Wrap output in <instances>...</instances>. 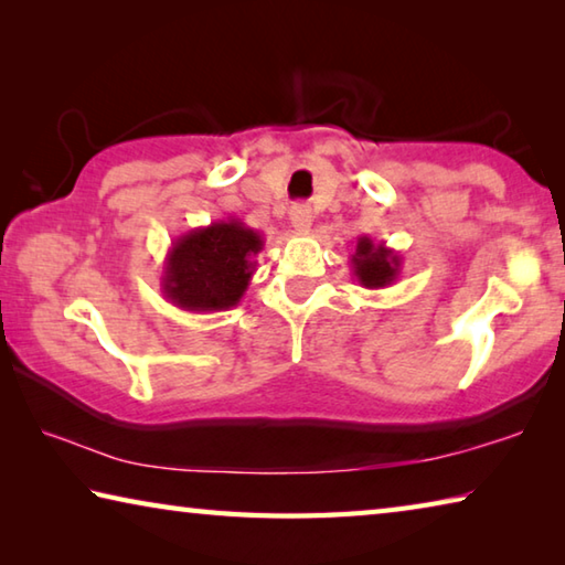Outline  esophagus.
<instances>
[{
	"mask_svg": "<svg viewBox=\"0 0 565 565\" xmlns=\"http://www.w3.org/2000/svg\"><path fill=\"white\" fill-rule=\"evenodd\" d=\"M311 222H313V216H311V209L309 206L299 204V206L291 209V226L296 228V234H309L311 232Z\"/></svg>",
	"mask_w": 565,
	"mask_h": 565,
	"instance_id": "34e87169",
	"label": "esophagus"
}]
</instances>
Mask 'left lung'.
Masks as SVG:
<instances>
[{"label":"left lung","mask_w":565,"mask_h":565,"mask_svg":"<svg viewBox=\"0 0 565 565\" xmlns=\"http://www.w3.org/2000/svg\"><path fill=\"white\" fill-rule=\"evenodd\" d=\"M351 269L363 289H384L401 274V256L386 244H376L374 238L359 236L356 252L351 254Z\"/></svg>","instance_id":"8db88e82"}]
</instances>
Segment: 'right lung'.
I'll list each match as a JSON object with an SVG mask.
<instances>
[{
  "label": "right lung",
  "mask_w": 565,
  "mask_h": 565,
  "mask_svg": "<svg viewBox=\"0 0 565 565\" xmlns=\"http://www.w3.org/2000/svg\"><path fill=\"white\" fill-rule=\"evenodd\" d=\"M264 248V236L242 218H222L191 228L171 244L161 294L184 311H228L242 301L256 271L254 256Z\"/></svg>",
  "instance_id": "1"
}]
</instances>
